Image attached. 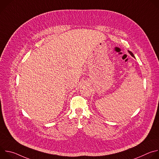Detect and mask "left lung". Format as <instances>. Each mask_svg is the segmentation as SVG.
Listing matches in <instances>:
<instances>
[{"label": "left lung", "mask_w": 159, "mask_h": 159, "mask_svg": "<svg viewBox=\"0 0 159 159\" xmlns=\"http://www.w3.org/2000/svg\"><path fill=\"white\" fill-rule=\"evenodd\" d=\"M128 52H129V54H130V55H131L133 57H134V55L133 54V53H132L131 52H130V51H128Z\"/></svg>", "instance_id": "1"}]
</instances>
